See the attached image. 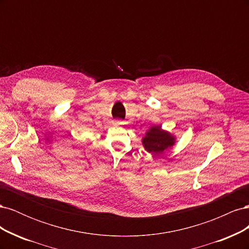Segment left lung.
<instances>
[{
	"label": "left lung",
	"mask_w": 249,
	"mask_h": 249,
	"mask_svg": "<svg viewBox=\"0 0 249 249\" xmlns=\"http://www.w3.org/2000/svg\"><path fill=\"white\" fill-rule=\"evenodd\" d=\"M143 145L148 153L155 155L162 154L175 143V138L170 134L161 130V126L152 127L142 140Z\"/></svg>",
	"instance_id": "1"
}]
</instances>
